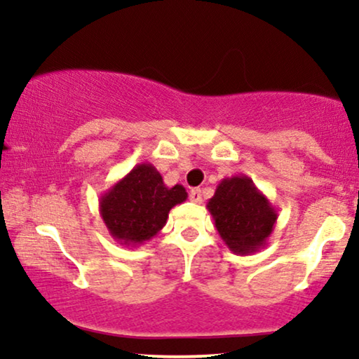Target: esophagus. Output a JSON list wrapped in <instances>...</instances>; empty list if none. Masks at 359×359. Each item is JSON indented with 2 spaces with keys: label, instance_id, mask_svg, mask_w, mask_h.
I'll return each instance as SVG.
<instances>
[{
  "label": "esophagus",
  "instance_id": "obj_1",
  "mask_svg": "<svg viewBox=\"0 0 359 359\" xmlns=\"http://www.w3.org/2000/svg\"><path fill=\"white\" fill-rule=\"evenodd\" d=\"M189 199L193 201V203L199 204L201 201H203V194H201V189H198V188L191 189V191H189Z\"/></svg>",
  "mask_w": 359,
  "mask_h": 359
}]
</instances>
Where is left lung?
Returning a JSON list of instances; mask_svg holds the SVG:
<instances>
[{"label": "left lung", "mask_w": 359, "mask_h": 359, "mask_svg": "<svg viewBox=\"0 0 359 359\" xmlns=\"http://www.w3.org/2000/svg\"><path fill=\"white\" fill-rule=\"evenodd\" d=\"M208 209L220 238L240 257L264 248L278 220V210L247 175L220 181Z\"/></svg>", "instance_id": "8db88e82"}]
</instances>
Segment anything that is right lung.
Instances as JSON below:
<instances>
[{
  "label": "right lung",
  "mask_w": 359,
  "mask_h": 359,
  "mask_svg": "<svg viewBox=\"0 0 359 359\" xmlns=\"http://www.w3.org/2000/svg\"><path fill=\"white\" fill-rule=\"evenodd\" d=\"M186 198L183 186H166L158 170L145 161L101 194L100 214L116 242L137 247L154 238L165 227L170 210Z\"/></svg>",
  "instance_id": "right-lung-1"
}]
</instances>
